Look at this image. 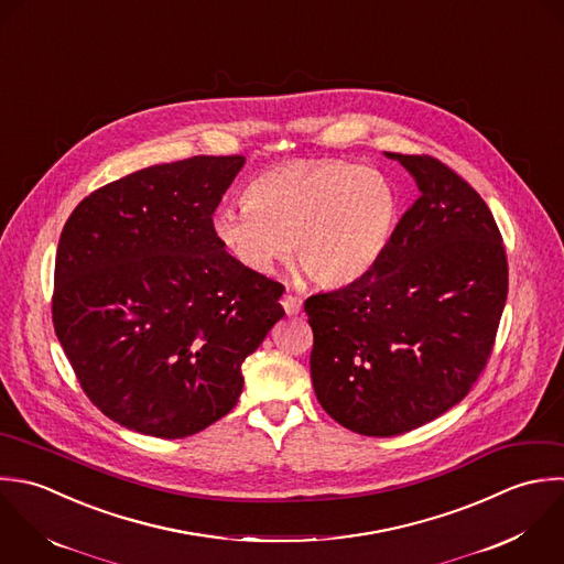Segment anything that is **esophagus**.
Instances as JSON below:
<instances>
[{"label":"esophagus","mask_w":564,"mask_h":564,"mask_svg":"<svg viewBox=\"0 0 564 564\" xmlns=\"http://www.w3.org/2000/svg\"><path fill=\"white\" fill-rule=\"evenodd\" d=\"M281 305L285 307V312H288L290 316H296V314L303 310V301H301L299 296H294V294H283Z\"/></svg>","instance_id":"1"}]
</instances>
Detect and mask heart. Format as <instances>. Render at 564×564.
I'll return each mask as SVG.
<instances>
[{
    "label": "heart",
    "instance_id": "1",
    "mask_svg": "<svg viewBox=\"0 0 564 564\" xmlns=\"http://www.w3.org/2000/svg\"><path fill=\"white\" fill-rule=\"evenodd\" d=\"M246 202L213 215L219 246L246 270L265 274L290 252L325 288L365 276L398 221L393 182L376 166L296 160L257 175Z\"/></svg>",
    "mask_w": 564,
    "mask_h": 564
}]
</instances>
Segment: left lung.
Masks as SVG:
<instances>
[{
  "label": "left lung",
  "instance_id": "left-lung-1",
  "mask_svg": "<svg viewBox=\"0 0 564 564\" xmlns=\"http://www.w3.org/2000/svg\"><path fill=\"white\" fill-rule=\"evenodd\" d=\"M417 182L380 261L305 301L312 382L345 429L393 437L459 404L492 354L508 257L481 195L431 155L389 153Z\"/></svg>",
  "mask_w": 564,
  "mask_h": 564
}]
</instances>
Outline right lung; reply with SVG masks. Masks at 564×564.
I'll return each mask as SVG.
<instances>
[{"mask_svg": "<svg viewBox=\"0 0 564 564\" xmlns=\"http://www.w3.org/2000/svg\"><path fill=\"white\" fill-rule=\"evenodd\" d=\"M243 162L147 166L87 195L63 226L54 332L91 404L129 431L182 440L221 420L241 395V362L285 316V288L213 235Z\"/></svg>", "mask_w": 564, "mask_h": 564, "instance_id": "add662e5", "label": "right lung"}]
</instances>
